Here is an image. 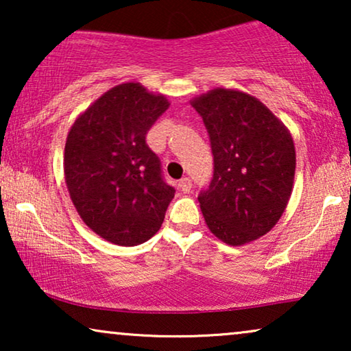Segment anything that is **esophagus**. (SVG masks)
I'll use <instances>...</instances> for the list:
<instances>
[{"label":"esophagus","mask_w":351,"mask_h":351,"mask_svg":"<svg viewBox=\"0 0 351 351\" xmlns=\"http://www.w3.org/2000/svg\"><path fill=\"white\" fill-rule=\"evenodd\" d=\"M179 189L184 191V193H189L191 190V179L190 177H184V179L179 180Z\"/></svg>","instance_id":"esophagus-1"}]
</instances>
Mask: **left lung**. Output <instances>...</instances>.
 <instances>
[{"mask_svg": "<svg viewBox=\"0 0 351 351\" xmlns=\"http://www.w3.org/2000/svg\"><path fill=\"white\" fill-rule=\"evenodd\" d=\"M214 155L209 189L198 196L206 225L230 246L263 237L285 213L295 174L287 128L261 100L215 88L191 100Z\"/></svg>", "mask_w": 351, "mask_h": 351, "instance_id": "1", "label": "left lung"}]
</instances>
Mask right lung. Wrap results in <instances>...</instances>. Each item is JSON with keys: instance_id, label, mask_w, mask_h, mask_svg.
<instances>
[{"instance_id": "1", "label": "right lung", "mask_w": 351, "mask_h": 351, "mask_svg": "<svg viewBox=\"0 0 351 351\" xmlns=\"http://www.w3.org/2000/svg\"><path fill=\"white\" fill-rule=\"evenodd\" d=\"M169 108L141 83L118 84L81 113L66 136V189L83 222L118 246H137L160 230L174 186L145 137Z\"/></svg>"}]
</instances>
